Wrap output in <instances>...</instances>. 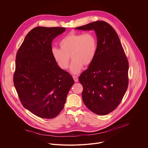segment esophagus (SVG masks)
Here are the masks:
<instances>
[{
	"mask_svg": "<svg viewBox=\"0 0 148 148\" xmlns=\"http://www.w3.org/2000/svg\"><path fill=\"white\" fill-rule=\"evenodd\" d=\"M73 79H74V81H75V82H77L79 81V79H78L77 76H73Z\"/></svg>",
	"mask_w": 148,
	"mask_h": 148,
	"instance_id": "1",
	"label": "esophagus"
}]
</instances>
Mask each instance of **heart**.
<instances>
[{
	"mask_svg": "<svg viewBox=\"0 0 148 148\" xmlns=\"http://www.w3.org/2000/svg\"><path fill=\"white\" fill-rule=\"evenodd\" d=\"M60 49H51L52 57L58 66L66 69L71 58L73 59L70 71L73 74L80 73L84 65H89L93 61L97 50V39L93 32L71 33L59 42Z\"/></svg>",
	"mask_w": 148,
	"mask_h": 148,
	"instance_id": "b5f03b06",
	"label": "heart"
}]
</instances>
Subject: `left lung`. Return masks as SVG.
Masks as SVG:
<instances>
[{
  "instance_id": "left-lung-1",
  "label": "left lung",
  "mask_w": 148,
  "mask_h": 148,
  "mask_svg": "<svg viewBox=\"0 0 148 148\" xmlns=\"http://www.w3.org/2000/svg\"><path fill=\"white\" fill-rule=\"evenodd\" d=\"M76 29L94 30L96 34V56L79 80L83 86L85 105L98 115H106L118 106L127 91V59L118 35L108 23L94 21Z\"/></svg>"
}]
</instances>
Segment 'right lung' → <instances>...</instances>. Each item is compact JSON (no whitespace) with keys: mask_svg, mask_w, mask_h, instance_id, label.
Segmentation results:
<instances>
[{"mask_svg":"<svg viewBox=\"0 0 148 148\" xmlns=\"http://www.w3.org/2000/svg\"><path fill=\"white\" fill-rule=\"evenodd\" d=\"M65 31L63 27H36L26 35L16 53L14 83L21 104L43 119L60 113L75 83L51 53L53 39Z\"/></svg>","mask_w":148,"mask_h":148,"instance_id":"obj_1","label":"right lung"}]
</instances>
